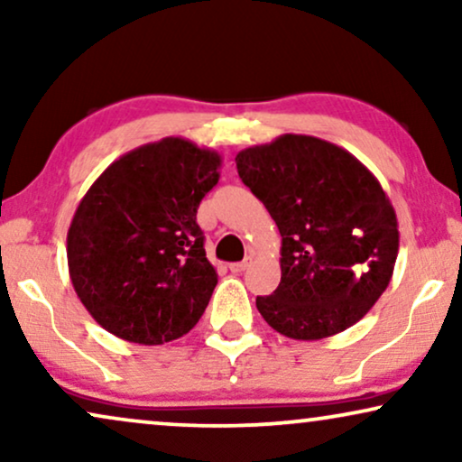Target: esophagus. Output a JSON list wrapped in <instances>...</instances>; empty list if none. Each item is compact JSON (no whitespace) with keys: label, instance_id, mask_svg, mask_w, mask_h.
I'll list each match as a JSON object with an SVG mask.
<instances>
[{"label":"esophagus","instance_id":"34e87169","mask_svg":"<svg viewBox=\"0 0 462 462\" xmlns=\"http://www.w3.org/2000/svg\"><path fill=\"white\" fill-rule=\"evenodd\" d=\"M250 263H252V256L244 258L242 263H233V264H229V269L233 271V273H244V271L250 267Z\"/></svg>","mask_w":462,"mask_h":462}]
</instances>
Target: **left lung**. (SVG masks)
<instances>
[{
	"label": "left lung",
	"mask_w": 462,
	"mask_h": 462,
	"mask_svg": "<svg viewBox=\"0 0 462 462\" xmlns=\"http://www.w3.org/2000/svg\"><path fill=\"white\" fill-rule=\"evenodd\" d=\"M236 163L282 233V282L256 296L264 321L294 340L357 324L387 290L400 250L376 176L349 151L305 134L239 151Z\"/></svg>",
	"instance_id": "8db88e82"
}]
</instances>
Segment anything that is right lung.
<instances>
[{
  "mask_svg": "<svg viewBox=\"0 0 462 462\" xmlns=\"http://www.w3.org/2000/svg\"><path fill=\"white\" fill-rule=\"evenodd\" d=\"M220 163L217 151L168 136L119 157L81 198L67 233L69 275L106 332L163 345L204 315L218 275L198 208Z\"/></svg>",
  "mask_w": 462,
  "mask_h": 462,
  "instance_id": "right-lung-1",
  "label": "right lung"
}]
</instances>
